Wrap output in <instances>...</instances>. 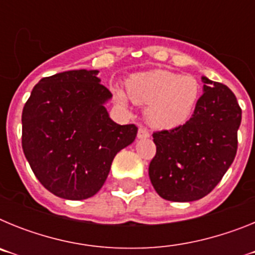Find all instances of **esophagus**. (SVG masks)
I'll return each mask as SVG.
<instances>
[{
  "mask_svg": "<svg viewBox=\"0 0 255 255\" xmlns=\"http://www.w3.org/2000/svg\"><path fill=\"white\" fill-rule=\"evenodd\" d=\"M150 134L148 131L147 128H144V126H140L138 130V138L139 139H145V138H149Z\"/></svg>",
  "mask_w": 255,
  "mask_h": 255,
  "instance_id": "1",
  "label": "esophagus"
}]
</instances>
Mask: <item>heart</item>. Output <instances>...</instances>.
<instances>
[{"label": "heart", "mask_w": 255, "mask_h": 255, "mask_svg": "<svg viewBox=\"0 0 255 255\" xmlns=\"http://www.w3.org/2000/svg\"><path fill=\"white\" fill-rule=\"evenodd\" d=\"M126 92L132 102L148 106L147 119L158 129H173L184 125L194 114L202 87L193 76L155 70L135 74L126 82ZM119 103L125 106L128 97L115 89Z\"/></svg>", "instance_id": "heart-1"}]
</instances>
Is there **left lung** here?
Segmentation results:
<instances>
[{
    "label": "left lung",
    "instance_id": "obj_1",
    "mask_svg": "<svg viewBox=\"0 0 255 255\" xmlns=\"http://www.w3.org/2000/svg\"><path fill=\"white\" fill-rule=\"evenodd\" d=\"M204 93L184 125L153 132L149 179L159 197L193 202L216 188L234 162L242 108L229 87L203 78Z\"/></svg>",
    "mask_w": 255,
    "mask_h": 255
}]
</instances>
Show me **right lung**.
Returning a JSON list of instances; mask_svg holds the SVG:
<instances>
[{
	"instance_id": "right-lung-1",
	"label": "right lung",
	"mask_w": 255,
	"mask_h": 255,
	"mask_svg": "<svg viewBox=\"0 0 255 255\" xmlns=\"http://www.w3.org/2000/svg\"><path fill=\"white\" fill-rule=\"evenodd\" d=\"M97 74L71 70L40 79L22 108L24 154L40 184L64 199L98 193L115 155L138 132L108 117L103 105L112 94Z\"/></svg>"
}]
</instances>
